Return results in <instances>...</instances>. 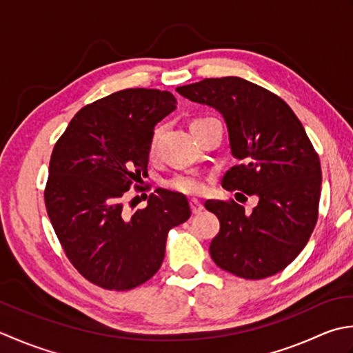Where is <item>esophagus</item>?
<instances>
[{
	"label": "esophagus",
	"mask_w": 353,
	"mask_h": 353,
	"mask_svg": "<svg viewBox=\"0 0 353 353\" xmlns=\"http://www.w3.org/2000/svg\"><path fill=\"white\" fill-rule=\"evenodd\" d=\"M190 208H192V213L193 214H198V213H201V212L204 210V205L198 199H190Z\"/></svg>",
	"instance_id": "obj_1"
}]
</instances>
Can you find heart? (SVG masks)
Instances as JSON below:
<instances>
[{
	"instance_id": "heart-1",
	"label": "heart",
	"mask_w": 353,
	"mask_h": 353,
	"mask_svg": "<svg viewBox=\"0 0 353 353\" xmlns=\"http://www.w3.org/2000/svg\"><path fill=\"white\" fill-rule=\"evenodd\" d=\"M160 134H161L160 129L155 131V134L152 137V141H150V149H155ZM168 185L170 187V189H174L175 192L184 193V195H196V193L203 192V189H204L203 181L193 175H178L175 178H172L168 183Z\"/></svg>"
}]
</instances>
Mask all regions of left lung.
<instances>
[{"label": "left lung", "instance_id": "left-lung-1", "mask_svg": "<svg viewBox=\"0 0 353 353\" xmlns=\"http://www.w3.org/2000/svg\"><path fill=\"white\" fill-rule=\"evenodd\" d=\"M176 91L224 117L241 163L222 187L259 199L250 214L234 201H205L221 224L210 243L213 262L242 279L277 274L305 248L319 218L321 168L303 125L282 99L241 77L204 79Z\"/></svg>", "mask_w": 353, "mask_h": 353}]
</instances>
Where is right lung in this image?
Wrapping results in <instances>:
<instances>
[{"label": "right lung", "instance_id": "right-lung-1", "mask_svg": "<svg viewBox=\"0 0 353 353\" xmlns=\"http://www.w3.org/2000/svg\"><path fill=\"white\" fill-rule=\"evenodd\" d=\"M176 108L169 91L129 88L82 108L50 158L46 207L70 262L91 283L126 291L160 270L170 228L190 218L181 193L157 189L125 212L146 175L154 128Z\"/></svg>", "mask_w": 353, "mask_h": 353}]
</instances>
